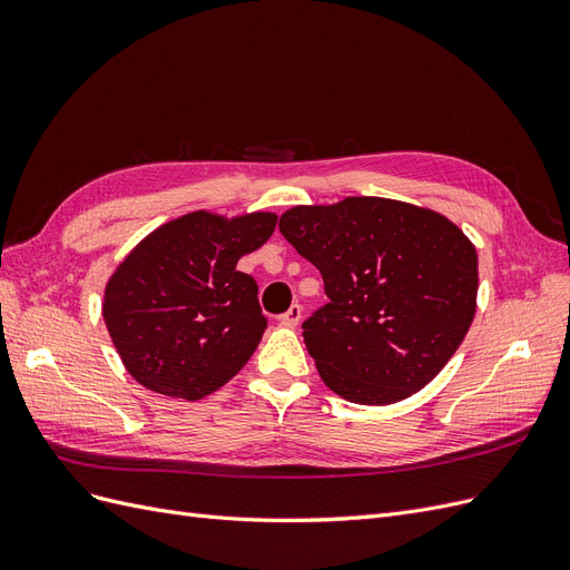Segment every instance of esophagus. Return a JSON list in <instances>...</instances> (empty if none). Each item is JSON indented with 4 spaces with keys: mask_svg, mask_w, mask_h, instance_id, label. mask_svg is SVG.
Instances as JSON below:
<instances>
[{
    "mask_svg": "<svg viewBox=\"0 0 570 570\" xmlns=\"http://www.w3.org/2000/svg\"><path fill=\"white\" fill-rule=\"evenodd\" d=\"M302 321V306L299 304H292L287 312L281 316V323L287 327H295Z\"/></svg>",
    "mask_w": 570,
    "mask_h": 570,
    "instance_id": "34e87169",
    "label": "esophagus"
}]
</instances>
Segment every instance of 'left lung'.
<instances>
[{
  "mask_svg": "<svg viewBox=\"0 0 570 570\" xmlns=\"http://www.w3.org/2000/svg\"><path fill=\"white\" fill-rule=\"evenodd\" d=\"M281 233L323 275L327 304L302 323L304 342L323 383L344 400H406L469 333L478 254L442 214L347 197L295 206L281 216Z\"/></svg>",
  "mask_w": 570,
  "mask_h": 570,
  "instance_id": "left-lung-1",
  "label": "left lung"
}]
</instances>
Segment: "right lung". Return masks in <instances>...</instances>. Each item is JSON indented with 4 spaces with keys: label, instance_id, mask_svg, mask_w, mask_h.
Listing matches in <instances>:
<instances>
[{
    "label": "right lung",
    "instance_id": "right-lung-1",
    "mask_svg": "<svg viewBox=\"0 0 570 570\" xmlns=\"http://www.w3.org/2000/svg\"><path fill=\"white\" fill-rule=\"evenodd\" d=\"M275 220L266 212H193L149 233L120 262L101 314L137 383L197 402L247 364L266 316L256 281L237 262L266 243Z\"/></svg>",
    "mask_w": 570,
    "mask_h": 570
}]
</instances>
